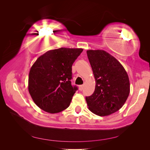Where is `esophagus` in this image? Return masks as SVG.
I'll list each match as a JSON object with an SVG mask.
<instances>
[{
	"instance_id": "obj_1",
	"label": "esophagus",
	"mask_w": 150,
	"mask_h": 150,
	"mask_svg": "<svg viewBox=\"0 0 150 150\" xmlns=\"http://www.w3.org/2000/svg\"><path fill=\"white\" fill-rule=\"evenodd\" d=\"M83 88H84V86H83V85H80V86H79V89L80 91L83 90Z\"/></svg>"
}]
</instances>
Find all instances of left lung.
<instances>
[{"instance_id":"left-lung-1","label":"left lung","mask_w":150,"mask_h":150,"mask_svg":"<svg viewBox=\"0 0 150 150\" xmlns=\"http://www.w3.org/2000/svg\"><path fill=\"white\" fill-rule=\"evenodd\" d=\"M88 57L96 81L91 96L86 97L89 110L106 116L124 105L130 92V84L124 67L104 50H88Z\"/></svg>"}]
</instances>
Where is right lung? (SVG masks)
I'll return each instance as SVG.
<instances>
[{"label":"right lung","instance_id":"1","mask_svg":"<svg viewBox=\"0 0 150 150\" xmlns=\"http://www.w3.org/2000/svg\"><path fill=\"white\" fill-rule=\"evenodd\" d=\"M83 51L81 48L52 49L35 61L29 71L28 89L39 108L54 114L69 107L78 89L70 81L72 66Z\"/></svg>","mask_w":150,"mask_h":150}]
</instances>
